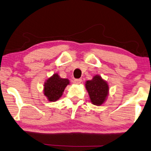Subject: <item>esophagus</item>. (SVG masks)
I'll use <instances>...</instances> for the list:
<instances>
[{
  "label": "esophagus",
  "mask_w": 151,
  "mask_h": 151,
  "mask_svg": "<svg viewBox=\"0 0 151 151\" xmlns=\"http://www.w3.org/2000/svg\"><path fill=\"white\" fill-rule=\"evenodd\" d=\"M81 81H82V79H76L73 80V83H74L76 85L80 84V83H81Z\"/></svg>",
  "instance_id": "obj_1"
}]
</instances>
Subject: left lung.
Wrapping results in <instances>:
<instances>
[{"mask_svg":"<svg viewBox=\"0 0 151 151\" xmlns=\"http://www.w3.org/2000/svg\"><path fill=\"white\" fill-rule=\"evenodd\" d=\"M85 88L93 105L101 106L105 102L109 96V86L101 76L96 75L93 77L92 79L86 81Z\"/></svg>","mask_w":151,"mask_h":151,"instance_id":"8db88e82","label":"left lung"}]
</instances>
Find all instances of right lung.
<instances>
[{
  "label": "right lung",
  "mask_w": 151,
  "mask_h": 151,
  "mask_svg": "<svg viewBox=\"0 0 151 151\" xmlns=\"http://www.w3.org/2000/svg\"><path fill=\"white\" fill-rule=\"evenodd\" d=\"M68 85L69 79L61 78L58 73H54L46 80L43 92L49 101L55 102L62 96L65 88Z\"/></svg>",
  "instance_id": "obj_1"
}]
</instances>
